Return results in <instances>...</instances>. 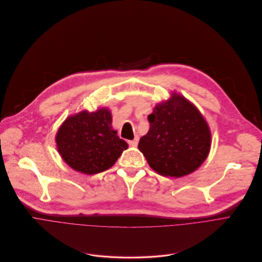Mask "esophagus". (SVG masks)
<instances>
[{"instance_id": "esophagus-1", "label": "esophagus", "mask_w": 262, "mask_h": 262, "mask_svg": "<svg viewBox=\"0 0 262 262\" xmlns=\"http://www.w3.org/2000/svg\"><path fill=\"white\" fill-rule=\"evenodd\" d=\"M138 142H139V137H136L134 140H129L128 141V144L129 146H133V147H136L138 145Z\"/></svg>"}]
</instances>
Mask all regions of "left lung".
<instances>
[{
  "label": "left lung",
  "mask_w": 262,
  "mask_h": 262,
  "mask_svg": "<svg viewBox=\"0 0 262 262\" xmlns=\"http://www.w3.org/2000/svg\"><path fill=\"white\" fill-rule=\"evenodd\" d=\"M138 148L160 175L179 178L196 170L211 148V132L200 112L182 96L157 105Z\"/></svg>",
  "instance_id": "obj_1"
}]
</instances>
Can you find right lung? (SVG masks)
<instances>
[{"label":"right lung","mask_w":262,"mask_h":262,"mask_svg":"<svg viewBox=\"0 0 262 262\" xmlns=\"http://www.w3.org/2000/svg\"><path fill=\"white\" fill-rule=\"evenodd\" d=\"M56 142L63 160L86 175L108 169L128 147L113 129L112 115L106 108L68 117L57 133Z\"/></svg>","instance_id":"1"}]
</instances>
